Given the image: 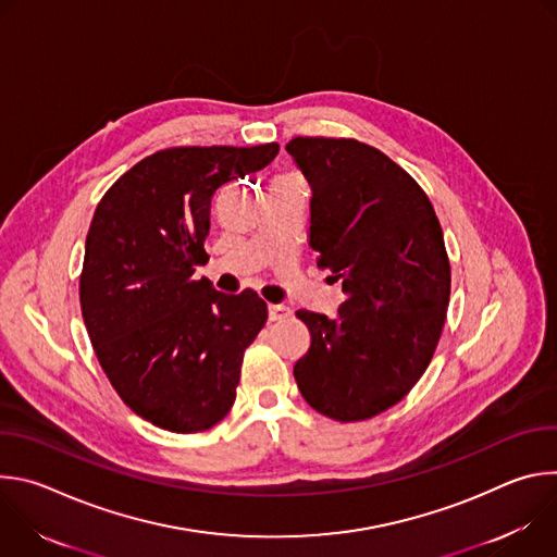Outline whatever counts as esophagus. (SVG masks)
<instances>
[{
  "instance_id": "34e87169",
  "label": "esophagus",
  "mask_w": 557,
  "mask_h": 557,
  "mask_svg": "<svg viewBox=\"0 0 557 557\" xmlns=\"http://www.w3.org/2000/svg\"><path fill=\"white\" fill-rule=\"evenodd\" d=\"M290 314V308L284 304H269V320L271 322H282Z\"/></svg>"
}]
</instances>
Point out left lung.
I'll return each instance as SVG.
<instances>
[{"label":"left lung","mask_w":557,"mask_h":557,"mask_svg":"<svg viewBox=\"0 0 557 557\" xmlns=\"http://www.w3.org/2000/svg\"><path fill=\"white\" fill-rule=\"evenodd\" d=\"M286 151L312 191L308 245L346 295L335 317L297 310L310 348L293 374L312 410L366 421L432 361L451 284L443 228L419 183L376 147L297 136Z\"/></svg>","instance_id":"obj_1"}]
</instances>
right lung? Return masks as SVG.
<instances>
[{"label":"right lung","mask_w":557,"mask_h":557,"mask_svg":"<svg viewBox=\"0 0 557 557\" xmlns=\"http://www.w3.org/2000/svg\"><path fill=\"white\" fill-rule=\"evenodd\" d=\"M280 145L170 147L101 198L78 297L97 359L123 404L178 434L213 428L235 401L245 350L267 324L256 290L226 295L207 277L213 194L264 170Z\"/></svg>","instance_id":"add662e5"}]
</instances>
